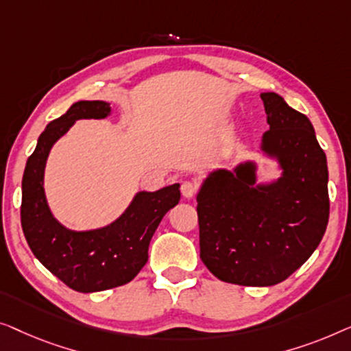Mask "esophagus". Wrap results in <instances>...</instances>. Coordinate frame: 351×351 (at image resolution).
I'll return each instance as SVG.
<instances>
[{
	"mask_svg": "<svg viewBox=\"0 0 351 351\" xmlns=\"http://www.w3.org/2000/svg\"><path fill=\"white\" fill-rule=\"evenodd\" d=\"M197 191H199V187H197L195 182L192 181H184L181 184V192L186 199H192V197L197 194Z\"/></svg>",
	"mask_w": 351,
	"mask_h": 351,
	"instance_id": "esophagus-1",
	"label": "esophagus"
}]
</instances>
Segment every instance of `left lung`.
Listing matches in <instances>:
<instances>
[{"mask_svg":"<svg viewBox=\"0 0 351 351\" xmlns=\"http://www.w3.org/2000/svg\"><path fill=\"white\" fill-rule=\"evenodd\" d=\"M269 130L263 151L283 175L254 186V164L213 171L197 195L200 259L215 276L241 286L288 278L322 241L329 219L328 164L312 122L276 93H261Z\"/></svg>","mask_w":351,"mask_h":351,"instance_id":"8db88e82","label":"left lung"}]
</instances>
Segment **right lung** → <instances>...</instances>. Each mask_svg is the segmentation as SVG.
<instances>
[{"label": "right lung", "mask_w": 351, "mask_h": 351, "mask_svg": "<svg viewBox=\"0 0 351 351\" xmlns=\"http://www.w3.org/2000/svg\"><path fill=\"white\" fill-rule=\"evenodd\" d=\"M110 111L106 101L75 103L39 135L22 180L21 221L29 250L49 272L79 293L111 289L135 278L146 264L157 226L181 199L180 184L138 192L119 219L97 230L75 232L53 218L43 187L49 151L77 119H103Z\"/></svg>", "instance_id": "1"}]
</instances>
